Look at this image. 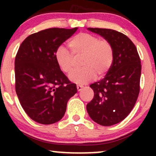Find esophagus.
Here are the masks:
<instances>
[{
    "label": "esophagus",
    "instance_id": "obj_1",
    "mask_svg": "<svg viewBox=\"0 0 156 156\" xmlns=\"http://www.w3.org/2000/svg\"><path fill=\"white\" fill-rule=\"evenodd\" d=\"M83 86H81V85H77V89H78V92L81 90V89H83Z\"/></svg>",
    "mask_w": 156,
    "mask_h": 156
}]
</instances>
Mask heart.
Segmentation results:
<instances>
[{"label": "heart", "instance_id": "obj_1", "mask_svg": "<svg viewBox=\"0 0 156 156\" xmlns=\"http://www.w3.org/2000/svg\"><path fill=\"white\" fill-rule=\"evenodd\" d=\"M70 52L64 47H58L55 52V59L62 72H72L76 59L80 60L83 67L73 71L69 79L76 83H87L102 78L110 70L114 58L112 44L107 39H100L95 35L80 33L73 37L67 44Z\"/></svg>", "mask_w": 156, "mask_h": 156}]
</instances>
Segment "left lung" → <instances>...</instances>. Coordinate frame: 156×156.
I'll use <instances>...</instances> for the list:
<instances>
[{
	"mask_svg": "<svg viewBox=\"0 0 156 156\" xmlns=\"http://www.w3.org/2000/svg\"><path fill=\"white\" fill-rule=\"evenodd\" d=\"M112 44L114 62L105 78L89 87L94 98L87 105L89 117L110 126L122 121L135 105L140 91L141 61L136 47L126 35L112 29L89 28Z\"/></svg>",
	"mask_w": 156,
	"mask_h": 156,
	"instance_id": "left-lung-1",
	"label": "left lung"
}]
</instances>
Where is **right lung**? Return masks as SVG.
Instances as JSON below:
<instances>
[{"instance_id":"add662e5","label":"right lung","mask_w":156,"mask_h":156,"mask_svg":"<svg viewBox=\"0 0 156 156\" xmlns=\"http://www.w3.org/2000/svg\"><path fill=\"white\" fill-rule=\"evenodd\" d=\"M78 28H52L32 34L21 43L15 57V90L23 108L37 122L50 125L65 114L77 92L55 59V52Z\"/></svg>"}]
</instances>
